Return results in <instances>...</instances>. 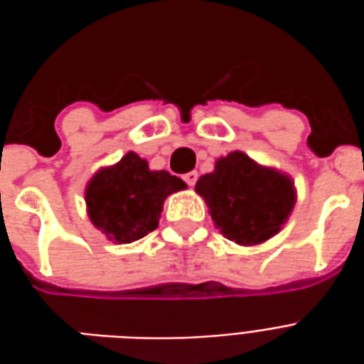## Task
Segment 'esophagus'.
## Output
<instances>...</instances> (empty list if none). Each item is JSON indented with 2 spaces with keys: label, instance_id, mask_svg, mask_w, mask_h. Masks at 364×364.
I'll return each instance as SVG.
<instances>
[{
  "label": "esophagus",
  "instance_id": "esophagus-1",
  "mask_svg": "<svg viewBox=\"0 0 364 364\" xmlns=\"http://www.w3.org/2000/svg\"><path fill=\"white\" fill-rule=\"evenodd\" d=\"M183 179H185V183H187L189 187H193V185H195V183H197V179H198L197 171H189V173H185V175H183Z\"/></svg>",
  "mask_w": 364,
  "mask_h": 364
}]
</instances>
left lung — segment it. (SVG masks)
Listing matches in <instances>:
<instances>
[{"mask_svg": "<svg viewBox=\"0 0 364 364\" xmlns=\"http://www.w3.org/2000/svg\"><path fill=\"white\" fill-rule=\"evenodd\" d=\"M214 226L240 245H257L279 234L296 203L289 175L255 164L244 151L220 158L195 187Z\"/></svg>", "mask_w": 364, "mask_h": 364, "instance_id": "obj_1", "label": "left lung"}]
</instances>
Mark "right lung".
Masks as SVG:
<instances>
[{
	"label": "right lung",
	"mask_w": 364,
	"mask_h": 364,
	"mask_svg": "<svg viewBox=\"0 0 364 364\" xmlns=\"http://www.w3.org/2000/svg\"><path fill=\"white\" fill-rule=\"evenodd\" d=\"M185 187L179 177L151 171L146 159L128 151L91 177L85 205L97 230L117 244H130L158 228L164 200Z\"/></svg>",
	"instance_id": "1"
}]
</instances>
